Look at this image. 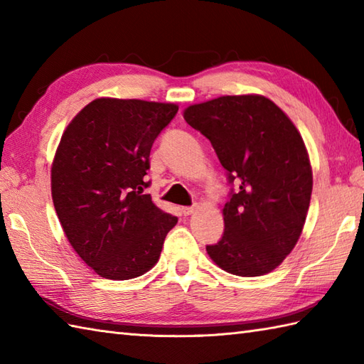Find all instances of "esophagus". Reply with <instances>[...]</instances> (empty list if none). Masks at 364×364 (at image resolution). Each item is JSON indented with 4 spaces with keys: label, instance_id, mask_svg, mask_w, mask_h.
<instances>
[{
    "label": "esophagus",
    "instance_id": "esophagus-1",
    "mask_svg": "<svg viewBox=\"0 0 364 364\" xmlns=\"http://www.w3.org/2000/svg\"><path fill=\"white\" fill-rule=\"evenodd\" d=\"M194 211H196L194 206H184V208H181V214L183 215H191Z\"/></svg>",
    "mask_w": 364,
    "mask_h": 364
}]
</instances>
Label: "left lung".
Listing matches in <instances>:
<instances>
[{
  "label": "left lung",
  "mask_w": 364,
  "mask_h": 364,
  "mask_svg": "<svg viewBox=\"0 0 364 364\" xmlns=\"http://www.w3.org/2000/svg\"><path fill=\"white\" fill-rule=\"evenodd\" d=\"M184 120L210 139L228 181L225 231L206 252L239 277L269 274L296 247L313 191L306 146L280 107L262 95H225L192 105Z\"/></svg>",
  "instance_id": "left-lung-1"
}]
</instances>
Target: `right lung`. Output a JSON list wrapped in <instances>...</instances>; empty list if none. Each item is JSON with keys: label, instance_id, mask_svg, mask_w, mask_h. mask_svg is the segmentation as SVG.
<instances>
[{"label": "right lung", "instance_id": "obj_1", "mask_svg": "<svg viewBox=\"0 0 364 364\" xmlns=\"http://www.w3.org/2000/svg\"><path fill=\"white\" fill-rule=\"evenodd\" d=\"M176 112L173 103L97 98L60 137L51 166L54 210L68 242L100 277L149 272L176 225L144 194L151 145Z\"/></svg>", "mask_w": 364, "mask_h": 364}]
</instances>
